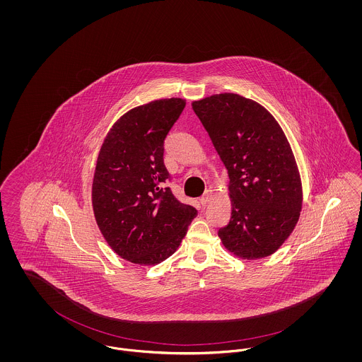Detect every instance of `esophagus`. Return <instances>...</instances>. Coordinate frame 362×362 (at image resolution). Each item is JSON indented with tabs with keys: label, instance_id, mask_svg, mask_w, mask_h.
Wrapping results in <instances>:
<instances>
[{
	"label": "esophagus",
	"instance_id": "obj_1",
	"mask_svg": "<svg viewBox=\"0 0 362 362\" xmlns=\"http://www.w3.org/2000/svg\"><path fill=\"white\" fill-rule=\"evenodd\" d=\"M213 195H214V191H213V189H206L205 194H204V195L201 197V199H199L201 204H202V205H207V204L213 199Z\"/></svg>",
	"mask_w": 362,
	"mask_h": 362
}]
</instances>
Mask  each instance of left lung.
Instances as JSON below:
<instances>
[{
	"instance_id": "1",
	"label": "left lung",
	"mask_w": 362,
	"mask_h": 362,
	"mask_svg": "<svg viewBox=\"0 0 362 362\" xmlns=\"http://www.w3.org/2000/svg\"><path fill=\"white\" fill-rule=\"evenodd\" d=\"M191 105L228 170L232 211L218 229L223 245L247 260L274 254L303 207L301 177L282 127L262 104L238 93Z\"/></svg>"
}]
</instances>
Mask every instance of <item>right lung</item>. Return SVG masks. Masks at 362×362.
I'll use <instances>...</instances> for the list:
<instances>
[{"label":"right lung","mask_w":362,"mask_h":362,"mask_svg":"<svg viewBox=\"0 0 362 362\" xmlns=\"http://www.w3.org/2000/svg\"><path fill=\"white\" fill-rule=\"evenodd\" d=\"M186 105L158 99L124 112L104 138L92 182V207L111 250L134 264L155 266L177 250L197 210L168 187L164 139Z\"/></svg>","instance_id":"add662e5"}]
</instances>
